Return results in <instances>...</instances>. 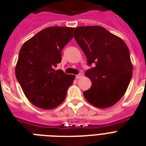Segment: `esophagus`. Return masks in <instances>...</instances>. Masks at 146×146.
<instances>
[{"mask_svg": "<svg viewBox=\"0 0 146 146\" xmlns=\"http://www.w3.org/2000/svg\"><path fill=\"white\" fill-rule=\"evenodd\" d=\"M82 76H83V74H82V73H80V74H78L76 75V79H80V78L82 77Z\"/></svg>", "mask_w": 146, "mask_h": 146, "instance_id": "34e87169", "label": "esophagus"}]
</instances>
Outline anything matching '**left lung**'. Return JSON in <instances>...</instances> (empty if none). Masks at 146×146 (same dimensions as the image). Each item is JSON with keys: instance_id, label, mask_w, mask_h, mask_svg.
Here are the masks:
<instances>
[{"instance_id": "left-lung-1", "label": "left lung", "mask_w": 146, "mask_h": 146, "mask_svg": "<svg viewBox=\"0 0 146 146\" xmlns=\"http://www.w3.org/2000/svg\"><path fill=\"white\" fill-rule=\"evenodd\" d=\"M74 37L94 67L85 74L92 82L83 93L90 104L108 108L116 104L126 93L132 77L129 50L120 37L99 25L75 28Z\"/></svg>"}]
</instances>
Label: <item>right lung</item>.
Returning a JSON list of instances; mask_svg holds the SVG:
<instances>
[{
  "label": "right lung",
  "mask_w": 146,
  "mask_h": 146,
  "mask_svg": "<svg viewBox=\"0 0 146 146\" xmlns=\"http://www.w3.org/2000/svg\"><path fill=\"white\" fill-rule=\"evenodd\" d=\"M74 28L48 27L23 44L15 68L17 80L27 99L43 110L54 109L66 99L75 76L55 70L61 51L73 38Z\"/></svg>",
  "instance_id": "obj_1"
}]
</instances>
